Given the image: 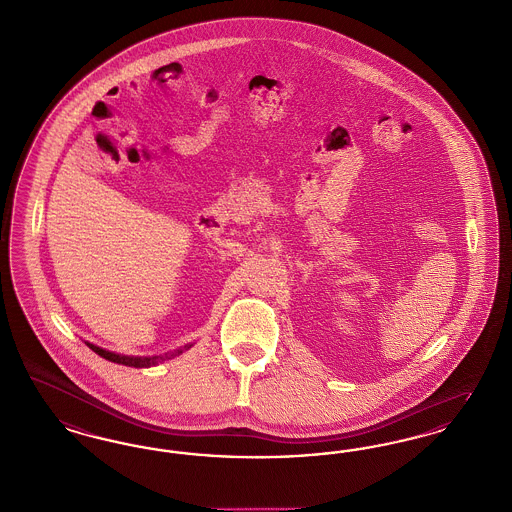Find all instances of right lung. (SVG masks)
Segmentation results:
<instances>
[{
    "instance_id": "obj_1",
    "label": "right lung",
    "mask_w": 512,
    "mask_h": 512,
    "mask_svg": "<svg viewBox=\"0 0 512 512\" xmlns=\"http://www.w3.org/2000/svg\"><path fill=\"white\" fill-rule=\"evenodd\" d=\"M89 348L97 354V356L105 357V359H109L112 363H120V365H128V367H151V365H156L158 361H164V359H172V357L179 356L183 350H187V348H191V346H185L183 350H178V352H172L170 356L166 354V356H155V357H132V356H120V354H114V352H109V350H103V348H99V346H95V344H89L86 342Z\"/></svg>"
}]
</instances>
